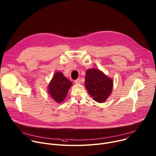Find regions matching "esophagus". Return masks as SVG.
Returning a JSON list of instances; mask_svg holds the SVG:
<instances>
[{
    "instance_id": "34e87169",
    "label": "esophagus",
    "mask_w": 156,
    "mask_h": 156,
    "mask_svg": "<svg viewBox=\"0 0 156 156\" xmlns=\"http://www.w3.org/2000/svg\"><path fill=\"white\" fill-rule=\"evenodd\" d=\"M75 83L76 84H80L81 83V80L80 79H78L76 80H75Z\"/></svg>"
}]
</instances>
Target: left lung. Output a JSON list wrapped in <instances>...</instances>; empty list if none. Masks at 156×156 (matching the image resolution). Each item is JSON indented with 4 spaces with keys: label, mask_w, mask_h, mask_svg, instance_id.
I'll list each match as a JSON object with an SVG mask.
<instances>
[{
    "label": "left lung",
    "mask_w": 156,
    "mask_h": 156,
    "mask_svg": "<svg viewBox=\"0 0 156 156\" xmlns=\"http://www.w3.org/2000/svg\"><path fill=\"white\" fill-rule=\"evenodd\" d=\"M84 84L93 99L99 103H102L112 93L114 80L100 70L90 69L86 72Z\"/></svg>",
    "instance_id": "left-lung-1"
}]
</instances>
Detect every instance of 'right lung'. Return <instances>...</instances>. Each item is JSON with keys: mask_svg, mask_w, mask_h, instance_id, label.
Masks as SVG:
<instances>
[{"mask_svg": "<svg viewBox=\"0 0 156 156\" xmlns=\"http://www.w3.org/2000/svg\"><path fill=\"white\" fill-rule=\"evenodd\" d=\"M73 83L60 72L53 75L48 86V92L50 97L57 103H61L65 99Z\"/></svg>", "mask_w": 156, "mask_h": 156, "instance_id": "right-lung-1", "label": "right lung"}]
</instances>
